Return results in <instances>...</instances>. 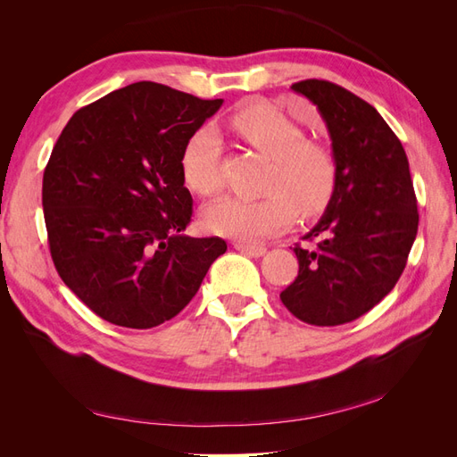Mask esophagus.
<instances>
[{
    "label": "esophagus",
    "mask_w": 457,
    "mask_h": 457,
    "mask_svg": "<svg viewBox=\"0 0 457 457\" xmlns=\"http://www.w3.org/2000/svg\"><path fill=\"white\" fill-rule=\"evenodd\" d=\"M234 247H237L238 252L250 255V257H261L262 253H265L267 250L262 245H257V244H242V242H237L234 244Z\"/></svg>",
    "instance_id": "1"
}]
</instances>
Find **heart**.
Here are the masks:
<instances>
[{"label":"heart","instance_id":"obj_1","mask_svg":"<svg viewBox=\"0 0 457 457\" xmlns=\"http://www.w3.org/2000/svg\"><path fill=\"white\" fill-rule=\"evenodd\" d=\"M240 139L272 160L262 198L223 196L205 207L207 230L220 237L259 240L292 225L301 217L320 215L337 188V158L326 143L307 139L299 123L267 101H247L228 118ZM220 141L210 128L188 137L181 152V171L187 187L200 196L219 188Z\"/></svg>","mask_w":457,"mask_h":457}]
</instances>
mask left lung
I'll return each mask as SVG.
<instances>
[{"label": "left lung", "mask_w": 457, "mask_h": 457, "mask_svg": "<svg viewBox=\"0 0 457 457\" xmlns=\"http://www.w3.org/2000/svg\"><path fill=\"white\" fill-rule=\"evenodd\" d=\"M322 114L337 158L336 195L318 225L295 244L297 278L280 294L286 309L312 326L366 314L403 274L418 234V200L403 143L371 104L326 79L292 86Z\"/></svg>", "instance_id": "left-lung-1"}]
</instances>
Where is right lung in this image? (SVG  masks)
Instances as JSON below:
<instances>
[{"label":"right lung","instance_id":"1","mask_svg":"<svg viewBox=\"0 0 457 457\" xmlns=\"http://www.w3.org/2000/svg\"><path fill=\"white\" fill-rule=\"evenodd\" d=\"M223 104L154 81L108 93L66 123L44 171L49 252L103 320L148 329L196 295L223 238L181 234L192 217L181 152Z\"/></svg>","mask_w":457,"mask_h":457}]
</instances>
